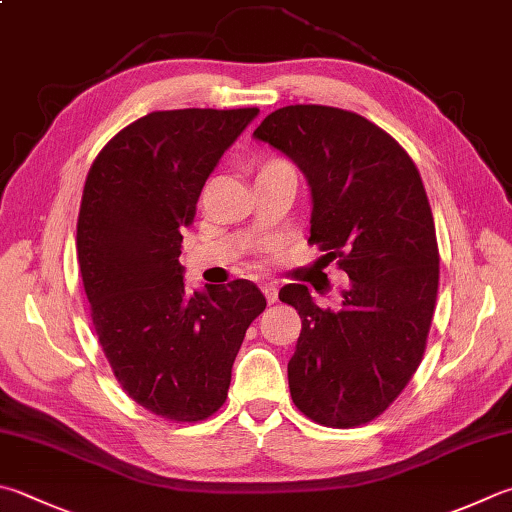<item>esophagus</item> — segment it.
<instances>
[{
  "instance_id": "1",
  "label": "esophagus",
  "mask_w": 512,
  "mask_h": 512,
  "mask_svg": "<svg viewBox=\"0 0 512 512\" xmlns=\"http://www.w3.org/2000/svg\"><path fill=\"white\" fill-rule=\"evenodd\" d=\"M260 289H263L267 303H276L278 301V287L274 283H263V285H260Z\"/></svg>"
}]
</instances>
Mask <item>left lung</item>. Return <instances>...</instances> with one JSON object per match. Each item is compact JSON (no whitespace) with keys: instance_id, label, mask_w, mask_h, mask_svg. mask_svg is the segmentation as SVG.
I'll return each mask as SVG.
<instances>
[{"instance_id":"left-lung-1","label":"left lung","mask_w":512,"mask_h":512,"mask_svg":"<svg viewBox=\"0 0 512 512\" xmlns=\"http://www.w3.org/2000/svg\"><path fill=\"white\" fill-rule=\"evenodd\" d=\"M254 138L301 169L310 243L339 258L352 281L339 310L318 307L307 285L278 292L303 323L287 363L289 392L321 426H361L399 397L426 350L439 287L426 189L401 144L352 111L283 106Z\"/></svg>"}]
</instances>
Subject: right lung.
<instances>
[{"label": "right lung", "instance_id": "1", "mask_svg": "<svg viewBox=\"0 0 512 512\" xmlns=\"http://www.w3.org/2000/svg\"><path fill=\"white\" fill-rule=\"evenodd\" d=\"M258 109L153 111L98 153L77 218V260L102 350L124 392L158 417L202 421L227 399L247 327L265 310L249 281L187 292L182 229Z\"/></svg>", "mask_w": 512, "mask_h": 512}]
</instances>
